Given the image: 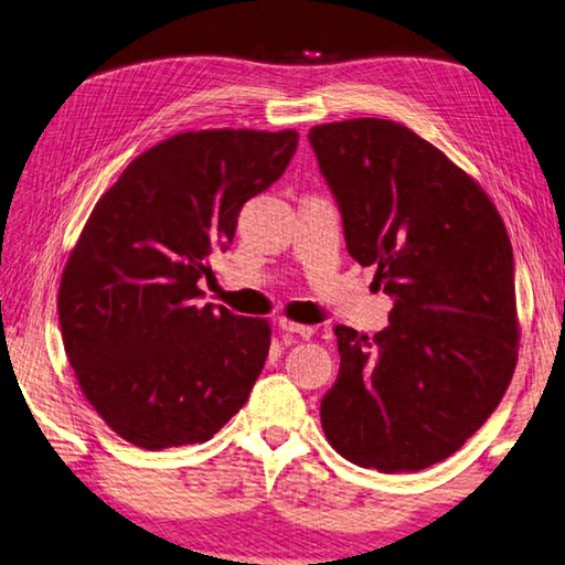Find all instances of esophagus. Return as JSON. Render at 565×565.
Wrapping results in <instances>:
<instances>
[{"label": "esophagus", "mask_w": 565, "mask_h": 565, "mask_svg": "<svg viewBox=\"0 0 565 565\" xmlns=\"http://www.w3.org/2000/svg\"><path fill=\"white\" fill-rule=\"evenodd\" d=\"M278 324H280V329H285V332H290V334H300L302 339H310V337L315 334V329H312L310 324L292 322V319H287V317H280V319H278Z\"/></svg>", "instance_id": "obj_1"}]
</instances>
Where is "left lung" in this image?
I'll use <instances>...</instances> for the list:
<instances>
[{"label": "left lung", "mask_w": 565, "mask_h": 565, "mask_svg": "<svg viewBox=\"0 0 565 565\" xmlns=\"http://www.w3.org/2000/svg\"><path fill=\"white\" fill-rule=\"evenodd\" d=\"M347 250L396 305L374 337L337 324L322 430L359 467L418 472L482 428L519 356L514 253L492 199L438 147L379 117L315 125Z\"/></svg>", "instance_id": "8db88e82"}]
</instances>
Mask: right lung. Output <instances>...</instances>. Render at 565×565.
I'll use <instances>...</instances> for the list:
<instances>
[{
  "label": "right lung",
  "mask_w": 565,
  "mask_h": 565,
  "mask_svg": "<svg viewBox=\"0 0 565 565\" xmlns=\"http://www.w3.org/2000/svg\"><path fill=\"white\" fill-rule=\"evenodd\" d=\"M297 140L295 130L179 132L132 159L90 211L61 275V337L85 401L122 440L206 443L248 401L270 322L199 307V280Z\"/></svg>",
  "instance_id": "right-lung-1"
}]
</instances>
